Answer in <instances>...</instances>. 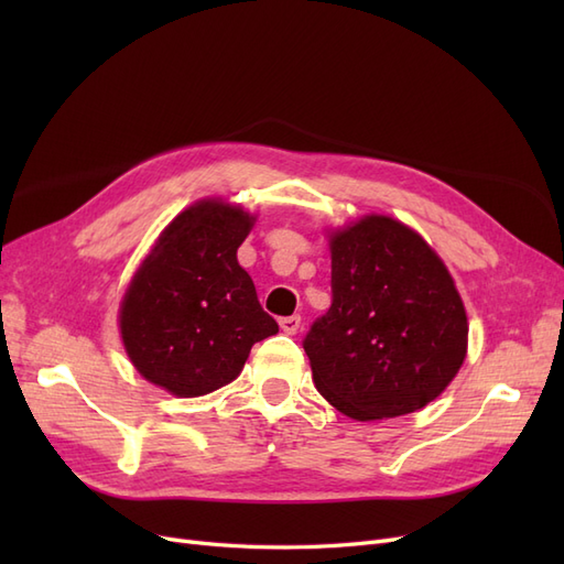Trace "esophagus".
I'll return each mask as SVG.
<instances>
[{
	"label": "esophagus",
	"instance_id": "34e87169",
	"mask_svg": "<svg viewBox=\"0 0 564 564\" xmlns=\"http://www.w3.org/2000/svg\"><path fill=\"white\" fill-rule=\"evenodd\" d=\"M301 327V317L299 315H289V317H282L280 319V329L284 334H296Z\"/></svg>",
	"mask_w": 564,
	"mask_h": 564
}]
</instances>
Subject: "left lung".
Wrapping results in <instances>:
<instances>
[{
	"instance_id": "8db88e82",
	"label": "left lung",
	"mask_w": 564,
	"mask_h": 564,
	"mask_svg": "<svg viewBox=\"0 0 564 564\" xmlns=\"http://www.w3.org/2000/svg\"><path fill=\"white\" fill-rule=\"evenodd\" d=\"M332 308L303 338L315 388L340 414L377 421L433 402L458 373L468 317L447 265L390 216L329 235Z\"/></svg>"
}]
</instances>
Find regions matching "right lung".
<instances>
[{"mask_svg":"<svg viewBox=\"0 0 564 564\" xmlns=\"http://www.w3.org/2000/svg\"><path fill=\"white\" fill-rule=\"evenodd\" d=\"M253 216L202 199L158 237L122 299L119 332L141 377L197 398L240 377L249 350L278 334L237 249Z\"/></svg>","mask_w":564,"mask_h":564,"instance_id":"add662e5","label":"right lung"}]
</instances>
